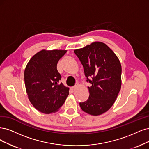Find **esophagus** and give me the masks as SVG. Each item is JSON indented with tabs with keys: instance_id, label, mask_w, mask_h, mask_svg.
I'll return each mask as SVG.
<instances>
[{
	"instance_id": "esophagus-1",
	"label": "esophagus",
	"mask_w": 149,
	"mask_h": 149,
	"mask_svg": "<svg viewBox=\"0 0 149 149\" xmlns=\"http://www.w3.org/2000/svg\"><path fill=\"white\" fill-rule=\"evenodd\" d=\"M76 89H77V86H72L71 88H70V90L72 91H75V90H76Z\"/></svg>"
}]
</instances>
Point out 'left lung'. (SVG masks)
<instances>
[{
	"instance_id": "8db88e82",
	"label": "left lung",
	"mask_w": 149,
	"mask_h": 149,
	"mask_svg": "<svg viewBox=\"0 0 149 149\" xmlns=\"http://www.w3.org/2000/svg\"><path fill=\"white\" fill-rule=\"evenodd\" d=\"M83 65L90 95L80 102L82 111L91 115H100L111 108L122 85V66L118 58L105 43L93 42L74 50Z\"/></svg>"
}]
</instances>
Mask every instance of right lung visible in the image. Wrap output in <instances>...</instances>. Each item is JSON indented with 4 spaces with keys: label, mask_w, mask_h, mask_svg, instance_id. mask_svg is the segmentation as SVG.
Here are the masks:
<instances>
[{
    "label": "right lung",
    "mask_w": 149,
    "mask_h": 149,
    "mask_svg": "<svg viewBox=\"0 0 149 149\" xmlns=\"http://www.w3.org/2000/svg\"><path fill=\"white\" fill-rule=\"evenodd\" d=\"M66 50L43 49L33 56L24 70L28 98L37 111L46 114L57 112L64 103L69 88L59 83L57 64Z\"/></svg>",
    "instance_id": "obj_1"
}]
</instances>
